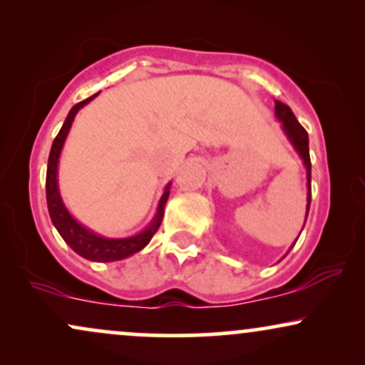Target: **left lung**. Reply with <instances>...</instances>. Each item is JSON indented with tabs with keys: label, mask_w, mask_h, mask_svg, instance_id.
<instances>
[{
	"label": "left lung",
	"mask_w": 365,
	"mask_h": 365,
	"mask_svg": "<svg viewBox=\"0 0 365 365\" xmlns=\"http://www.w3.org/2000/svg\"><path fill=\"white\" fill-rule=\"evenodd\" d=\"M275 118H277L280 124H282L280 125L282 127V133L285 134V138H287L289 143H291L294 151L297 153V156L301 158L302 165H304V168H306V180H308V183H306V188H308V197H306L308 204H306V217H304V225H306V219H308V212H309V204H311V160H309L308 133H306L304 127L297 122V118L292 113L291 108H289L287 105L282 102H275ZM297 238H299V236H297ZM296 241L292 243V247L296 245ZM291 248H289V252H291Z\"/></svg>",
	"instance_id": "left-lung-1"
}]
</instances>
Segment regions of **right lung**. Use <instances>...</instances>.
I'll return each mask as SVG.
<instances>
[{
  "instance_id": "obj_1",
  "label": "right lung",
  "mask_w": 365,
  "mask_h": 365,
  "mask_svg": "<svg viewBox=\"0 0 365 365\" xmlns=\"http://www.w3.org/2000/svg\"><path fill=\"white\" fill-rule=\"evenodd\" d=\"M98 96V93L86 98L85 102L76 103L69 110L68 117H66L63 127H61L59 134L56 135L54 143H52L49 163H47V177H46V197H47V209H49L51 221L57 232L61 235L66 243L71 247L73 252H76L80 257L86 258L91 262H117L124 260L127 257H133L151 241L153 235L158 231L163 219L165 204L168 200L171 182L166 183L163 194L158 202V207L155 216H153L151 222L144 227L143 231L135 232L133 236H125V238H107V236L98 235V232L91 231L90 227L81 225L76 217L69 212L68 207L64 205L63 197L59 192V182H57V170H59V158L63 153L66 138H68L69 130L74 122L76 113L81 110L85 105H88L91 100Z\"/></svg>"
}]
</instances>
